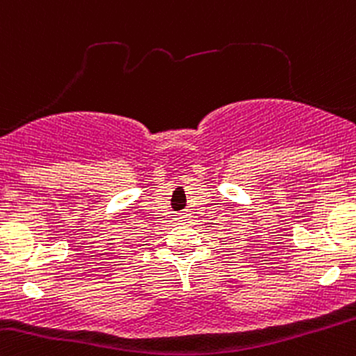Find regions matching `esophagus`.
<instances>
[{
    "mask_svg": "<svg viewBox=\"0 0 356 356\" xmlns=\"http://www.w3.org/2000/svg\"><path fill=\"white\" fill-rule=\"evenodd\" d=\"M177 219L179 222H186V221H190V214H186V212H179Z\"/></svg>",
    "mask_w": 356,
    "mask_h": 356,
    "instance_id": "esophagus-1",
    "label": "esophagus"
}]
</instances>
